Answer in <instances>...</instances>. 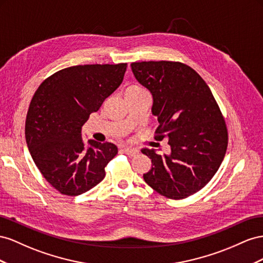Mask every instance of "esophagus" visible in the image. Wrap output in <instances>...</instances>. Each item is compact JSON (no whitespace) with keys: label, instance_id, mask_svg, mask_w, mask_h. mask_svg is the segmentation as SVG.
<instances>
[{"label":"esophagus","instance_id":"34e87169","mask_svg":"<svg viewBox=\"0 0 263 263\" xmlns=\"http://www.w3.org/2000/svg\"><path fill=\"white\" fill-rule=\"evenodd\" d=\"M123 151L125 152L126 155H129L131 157L136 156L139 154V149L138 148H134V147H129V146H124L123 147Z\"/></svg>","mask_w":263,"mask_h":263}]
</instances>
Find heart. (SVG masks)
<instances>
[{"mask_svg":"<svg viewBox=\"0 0 263 263\" xmlns=\"http://www.w3.org/2000/svg\"><path fill=\"white\" fill-rule=\"evenodd\" d=\"M142 92H146V90L139 85H130L125 89V95H136Z\"/></svg>","mask_w":263,"mask_h":263,"instance_id":"obj_1","label":"heart"}]
</instances>
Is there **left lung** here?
<instances>
[{
  "instance_id": "1",
  "label": "left lung",
  "mask_w": 263,
  "mask_h": 263,
  "mask_svg": "<svg viewBox=\"0 0 263 263\" xmlns=\"http://www.w3.org/2000/svg\"><path fill=\"white\" fill-rule=\"evenodd\" d=\"M137 80L153 96L156 141L168 140L171 154L143 148L152 168L145 183L163 196L184 199L205 187L218 171L228 146V130L205 80L179 62L132 63Z\"/></svg>"
}]
</instances>
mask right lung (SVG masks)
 Here are the masks:
<instances>
[{"label": "right lung", "mask_w": 263, "mask_h": 263, "mask_svg": "<svg viewBox=\"0 0 263 263\" xmlns=\"http://www.w3.org/2000/svg\"><path fill=\"white\" fill-rule=\"evenodd\" d=\"M125 70L126 63L71 66L52 73L35 91L26 116V143L37 168L61 194L77 196L106 176L118 147L93 140L86 147L81 126L121 85Z\"/></svg>", "instance_id": "add662e5"}]
</instances>
